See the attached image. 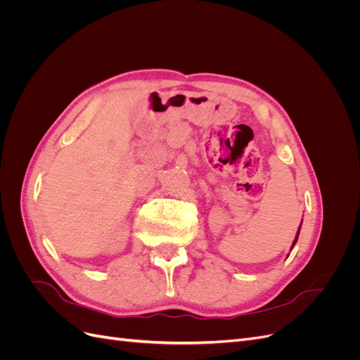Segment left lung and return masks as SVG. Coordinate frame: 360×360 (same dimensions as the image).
Returning <instances> with one entry per match:
<instances>
[{
    "instance_id": "obj_1",
    "label": "left lung",
    "mask_w": 360,
    "mask_h": 360,
    "mask_svg": "<svg viewBox=\"0 0 360 360\" xmlns=\"http://www.w3.org/2000/svg\"><path fill=\"white\" fill-rule=\"evenodd\" d=\"M300 226H302V224H300ZM300 226H299V230H297L296 238H294V242H292V245H291V249H292V246H294V245H296V242H297V238H299V233H300Z\"/></svg>"
}]
</instances>
